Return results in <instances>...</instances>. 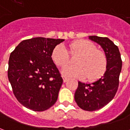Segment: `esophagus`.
I'll list each match as a JSON object with an SVG mask.
<instances>
[{
    "instance_id": "1",
    "label": "esophagus",
    "mask_w": 130,
    "mask_h": 130,
    "mask_svg": "<svg viewBox=\"0 0 130 130\" xmlns=\"http://www.w3.org/2000/svg\"><path fill=\"white\" fill-rule=\"evenodd\" d=\"M62 79H63V82H64V83H65V82H68V79L67 78V77H65V76H62Z\"/></svg>"
}]
</instances>
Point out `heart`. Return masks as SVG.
Segmentation results:
<instances>
[{
	"instance_id": "1",
	"label": "heart",
	"mask_w": 130,
	"mask_h": 130,
	"mask_svg": "<svg viewBox=\"0 0 130 130\" xmlns=\"http://www.w3.org/2000/svg\"><path fill=\"white\" fill-rule=\"evenodd\" d=\"M69 53L77 56L74 59L76 65H66L61 73L68 77L84 79L88 81H96L102 76L106 70L107 58L104 52L97 49L96 45L86 40H79L70 45ZM68 50L62 44H58L52 51L51 58L58 66L67 64L70 59Z\"/></svg>"
}]
</instances>
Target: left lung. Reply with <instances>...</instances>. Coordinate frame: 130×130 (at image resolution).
<instances>
[{
	"label": "left lung",
	"mask_w": 130,
	"mask_h": 130,
	"mask_svg": "<svg viewBox=\"0 0 130 130\" xmlns=\"http://www.w3.org/2000/svg\"><path fill=\"white\" fill-rule=\"evenodd\" d=\"M89 39L103 48L107 58L106 70L100 79L93 83L79 82L74 100L81 109L93 111L102 109L114 98L119 85L122 60L118 46L108 37L93 35Z\"/></svg>",
	"instance_id": "1"
}]
</instances>
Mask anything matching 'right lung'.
Instances as JSON below:
<instances>
[{"label":"right lung","mask_w":130,"mask_h":130,"mask_svg":"<svg viewBox=\"0 0 130 130\" xmlns=\"http://www.w3.org/2000/svg\"><path fill=\"white\" fill-rule=\"evenodd\" d=\"M64 40L33 37L23 40L10 54L8 79L14 96L25 107L43 111L56 103L63 81L51 54Z\"/></svg>","instance_id":"1"}]
</instances>
